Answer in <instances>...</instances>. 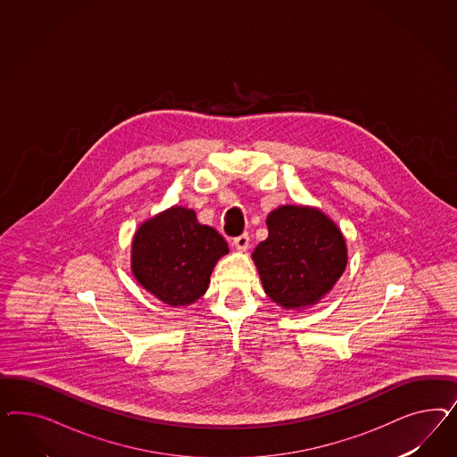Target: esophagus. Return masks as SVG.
Segmentation results:
<instances>
[{"mask_svg": "<svg viewBox=\"0 0 457 457\" xmlns=\"http://www.w3.org/2000/svg\"><path fill=\"white\" fill-rule=\"evenodd\" d=\"M233 245H235V248L237 251H246L249 246V236L246 233L236 236V237H233Z\"/></svg>", "mask_w": 457, "mask_h": 457, "instance_id": "obj_1", "label": "esophagus"}]
</instances>
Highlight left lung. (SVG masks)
Returning a JSON list of instances; mask_svg holds the SVG:
<instances>
[{
    "instance_id": "8db88e82",
    "label": "left lung",
    "mask_w": 457,
    "mask_h": 457,
    "mask_svg": "<svg viewBox=\"0 0 457 457\" xmlns=\"http://www.w3.org/2000/svg\"><path fill=\"white\" fill-rule=\"evenodd\" d=\"M266 226L253 253L266 295L290 310L319 303L345 270L342 231L319 209L291 204L270 212Z\"/></svg>"
}]
</instances>
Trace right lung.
I'll use <instances>...</instances> for the list:
<instances>
[{"label": "right lung", "instance_id": "right-lung-1", "mask_svg": "<svg viewBox=\"0 0 457 457\" xmlns=\"http://www.w3.org/2000/svg\"><path fill=\"white\" fill-rule=\"evenodd\" d=\"M228 243L214 228L199 224L193 209H167L140 224L132 241V273L155 298L170 306L199 300L208 290Z\"/></svg>", "mask_w": 457, "mask_h": 457}]
</instances>
